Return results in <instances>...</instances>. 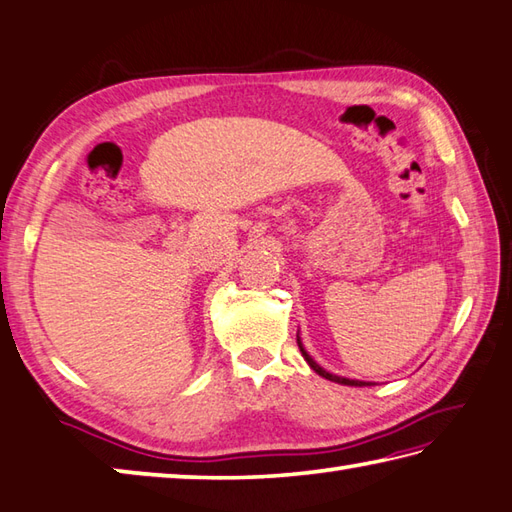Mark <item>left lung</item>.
Masks as SVG:
<instances>
[{"mask_svg":"<svg viewBox=\"0 0 512 512\" xmlns=\"http://www.w3.org/2000/svg\"><path fill=\"white\" fill-rule=\"evenodd\" d=\"M297 347H300V351H302V356H304V360L309 362V367L315 371V374H320L322 378H327V380H333V383H340V385H351V387H367V385H371V383H365V380H349V378H342V376H336V374H329L327 369H322L318 362H315L309 353L304 351V347H302V342H300V336H297Z\"/></svg>","mask_w":512,"mask_h":512,"instance_id":"obj_1","label":"left lung"}]
</instances>
